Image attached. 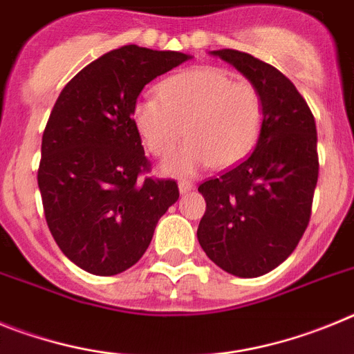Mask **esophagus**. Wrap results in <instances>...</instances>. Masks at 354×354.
<instances>
[{"label": "esophagus", "mask_w": 354, "mask_h": 354, "mask_svg": "<svg viewBox=\"0 0 354 354\" xmlns=\"http://www.w3.org/2000/svg\"><path fill=\"white\" fill-rule=\"evenodd\" d=\"M195 189V184L192 180H179V192L180 195H186V193L193 192Z\"/></svg>", "instance_id": "esophagus-1"}]
</instances>
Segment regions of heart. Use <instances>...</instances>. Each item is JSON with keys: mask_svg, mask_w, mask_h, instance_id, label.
<instances>
[{"mask_svg": "<svg viewBox=\"0 0 354 354\" xmlns=\"http://www.w3.org/2000/svg\"><path fill=\"white\" fill-rule=\"evenodd\" d=\"M133 120L147 149L159 158L170 154L186 134L187 142L161 170L187 177L245 158L261 134L264 102L250 81H234L220 67H195L162 81L159 97H142Z\"/></svg>", "mask_w": 354, "mask_h": 354, "instance_id": "b5f03b06", "label": "heart"}]
</instances>
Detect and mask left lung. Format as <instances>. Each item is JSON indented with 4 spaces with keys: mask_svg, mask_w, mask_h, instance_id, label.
Masks as SVG:
<instances>
[{
    "mask_svg": "<svg viewBox=\"0 0 354 354\" xmlns=\"http://www.w3.org/2000/svg\"><path fill=\"white\" fill-rule=\"evenodd\" d=\"M209 55L257 86L264 122L245 161L198 186L207 207L196 237L223 271L262 277L294 252L310 220L319 174L315 120L301 93L273 65L234 49Z\"/></svg>",
    "mask_w": 354,
    "mask_h": 354,
    "instance_id": "obj_1",
    "label": "left lung"
}]
</instances>
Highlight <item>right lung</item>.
Wrapping results in <instances>:
<instances>
[{
  "mask_svg": "<svg viewBox=\"0 0 354 354\" xmlns=\"http://www.w3.org/2000/svg\"><path fill=\"white\" fill-rule=\"evenodd\" d=\"M187 60L122 46L77 72L56 99L37 179L56 245L81 270L99 277L129 270L179 198L175 180L140 177L149 161L133 109L145 84Z\"/></svg>",
  "mask_w": 354,
  "mask_h": 354,
  "instance_id": "obj_1",
  "label": "right lung"
}]
</instances>
